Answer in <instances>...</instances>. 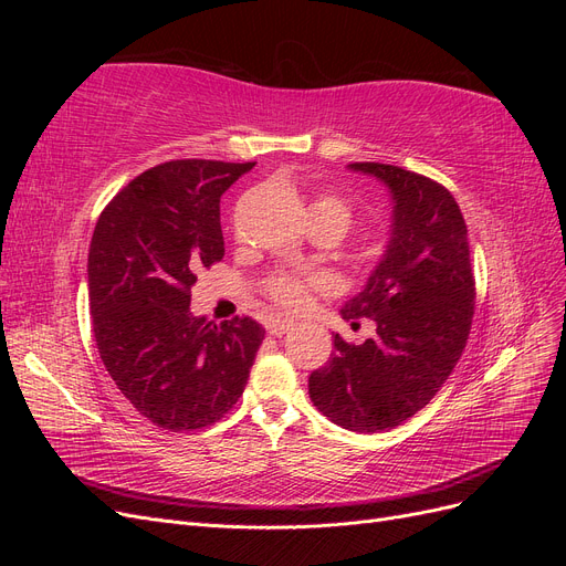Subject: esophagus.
Here are the masks:
<instances>
[{
  "instance_id": "obj_1",
  "label": "esophagus",
  "mask_w": 566,
  "mask_h": 566,
  "mask_svg": "<svg viewBox=\"0 0 566 566\" xmlns=\"http://www.w3.org/2000/svg\"><path fill=\"white\" fill-rule=\"evenodd\" d=\"M293 328H295L293 321H273V323H269V335L281 337V335L293 331Z\"/></svg>"
}]
</instances>
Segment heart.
Masks as SVG:
<instances>
[{
	"label": "heart",
	"mask_w": 566,
	"mask_h": 566,
	"mask_svg": "<svg viewBox=\"0 0 566 566\" xmlns=\"http://www.w3.org/2000/svg\"><path fill=\"white\" fill-rule=\"evenodd\" d=\"M314 208L335 210V212H339L342 217L349 221L347 205L342 202L339 198L323 196V198H318L314 202ZM318 287H323V281L318 276H306V273H285L283 271V273H273V276H269L264 281L266 297L273 304H279L281 310H285V312H302L304 306L312 302L314 290H318Z\"/></svg>",
	"instance_id": "obj_1"
}]
</instances>
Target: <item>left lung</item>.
Returning <instances> with one entry per match:
<instances>
[{
  "label": "left lung",
  "instance_id": "obj_1",
  "mask_svg": "<svg viewBox=\"0 0 566 566\" xmlns=\"http://www.w3.org/2000/svg\"><path fill=\"white\" fill-rule=\"evenodd\" d=\"M380 179L394 200L382 262L342 318L378 325L364 345L333 337L328 366L310 375L321 413L352 432H385L416 416L449 380L468 345L474 273L468 227L439 181L382 163H352Z\"/></svg>",
  "mask_w": 566,
  "mask_h": 566
}]
</instances>
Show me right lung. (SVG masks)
<instances>
[{
	"label": "right lung",
	"mask_w": 566,
	"mask_h": 566,
	"mask_svg": "<svg viewBox=\"0 0 566 566\" xmlns=\"http://www.w3.org/2000/svg\"><path fill=\"white\" fill-rule=\"evenodd\" d=\"M254 163L169 160L129 181L90 245L94 339L125 399L169 432L224 418L248 385L264 328L193 316L198 269L224 256L219 200Z\"/></svg>",
	"instance_id": "add662e5"
}]
</instances>
